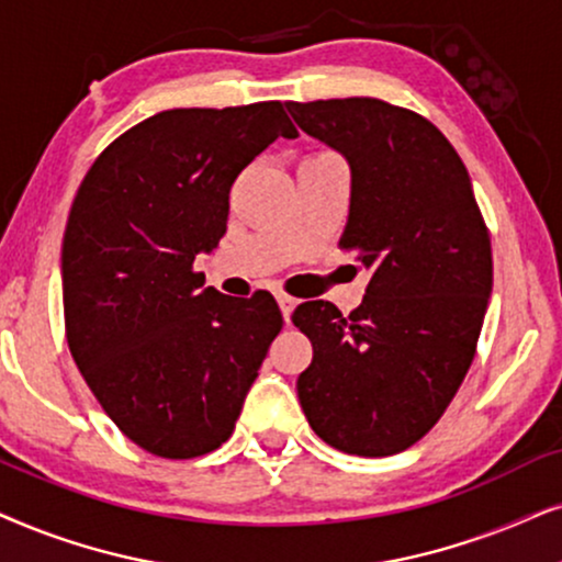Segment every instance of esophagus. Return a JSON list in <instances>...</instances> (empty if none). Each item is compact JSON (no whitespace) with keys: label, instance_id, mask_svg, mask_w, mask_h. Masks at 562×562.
I'll return each instance as SVG.
<instances>
[{"label":"esophagus","instance_id":"esophagus-1","mask_svg":"<svg viewBox=\"0 0 562 562\" xmlns=\"http://www.w3.org/2000/svg\"><path fill=\"white\" fill-rule=\"evenodd\" d=\"M277 303H280L282 316H285V321H290V316H293V311H295V305H297L295 297H290V295H285V293H280V295H277Z\"/></svg>","mask_w":562,"mask_h":562}]
</instances>
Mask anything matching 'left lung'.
Here are the masks:
<instances>
[{
  "label": "left lung",
  "instance_id": "obj_1",
  "mask_svg": "<svg viewBox=\"0 0 562 562\" xmlns=\"http://www.w3.org/2000/svg\"><path fill=\"white\" fill-rule=\"evenodd\" d=\"M351 171L341 249L370 269L349 316L297 305L313 344L297 398L326 445L385 458L416 445L458 393L493 288L491 236L468 169L437 125L372 97L288 102Z\"/></svg>",
  "mask_w": 562,
  "mask_h": 562
}]
</instances>
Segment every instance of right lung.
Returning <instances> with one entry per match:
<instances>
[{
	"label": "right lung",
	"instance_id": "add662e5",
	"mask_svg": "<svg viewBox=\"0 0 562 562\" xmlns=\"http://www.w3.org/2000/svg\"><path fill=\"white\" fill-rule=\"evenodd\" d=\"M280 136H297L280 102L164 110L112 140L74 198L66 341L104 414L159 458L226 442L282 328L272 295L241 303L192 269L226 234L231 184Z\"/></svg>",
	"mask_w": 562,
	"mask_h": 562
}]
</instances>
